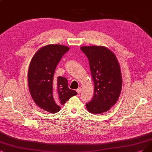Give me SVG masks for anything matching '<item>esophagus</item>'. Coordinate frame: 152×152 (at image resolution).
Masks as SVG:
<instances>
[{
    "instance_id": "1",
    "label": "esophagus",
    "mask_w": 152,
    "mask_h": 152,
    "mask_svg": "<svg viewBox=\"0 0 152 152\" xmlns=\"http://www.w3.org/2000/svg\"><path fill=\"white\" fill-rule=\"evenodd\" d=\"M81 91V88H80V87H79L76 89V92L77 93V94H80Z\"/></svg>"
}]
</instances>
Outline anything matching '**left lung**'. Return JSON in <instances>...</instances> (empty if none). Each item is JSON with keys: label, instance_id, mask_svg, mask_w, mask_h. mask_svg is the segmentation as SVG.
I'll list each match as a JSON object with an SVG mask.
<instances>
[{"label": "left lung", "instance_id": "1", "mask_svg": "<svg viewBox=\"0 0 152 152\" xmlns=\"http://www.w3.org/2000/svg\"><path fill=\"white\" fill-rule=\"evenodd\" d=\"M87 56L94 85V96L86 108L100 114L108 111L118 99L122 87L120 67L115 55L103 46H83Z\"/></svg>", "mask_w": 152, "mask_h": 152}]
</instances>
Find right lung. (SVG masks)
<instances>
[{"instance_id":"right-lung-1","label":"right lung","mask_w":152,"mask_h":152,"mask_svg":"<svg viewBox=\"0 0 152 152\" xmlns=\"http://www.w3.org/2000/svg\"><path fill=\"white\" fill-rule=\"evenodd\" d=\"M69 50L61 45H47L39 49L31 61L28 71L31 95L39 107L49 113H57L61 105L77 94L68 88L66 78L54 77L57 65Z\"/></svg>"}]
</instances>
